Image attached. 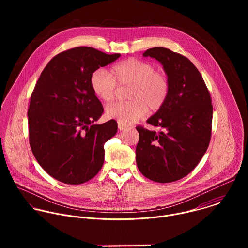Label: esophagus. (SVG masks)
<instances>
[{"label":"esophagus","instance_id":"1","mask_svg":"<svg viewBox=\"0 0 248 248\" xmlns=\"http://www.w3.org/2000/svg\"><path fill=\"white\" fill-rule=\"evenodd\" d=\"M118 127H119V130H124V129H125L127 126L125 125V124H118Z\"/></svg>","mask_w":248,"mask_h":248}]
</instances>
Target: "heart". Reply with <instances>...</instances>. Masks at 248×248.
<instances>
[{"label": "heart", "mask_w": 248, "mask_h": 248, "mask_svg": "<svg viewBox=\"0 0 248 248\" xmlns=\"http://www.w3.org/2000/svg\"><path fill=\"white\" fill-rule=\"evenodd\" d=\"M117 83L120 86L131 85V101L109 106L106 109V117L123 124H130L142 118L148 109L159 110L169 92V82L164 74L155 70L150 62L133 58L115 64L111 74L104 68H98L90 78L94 94L105 103H110L115 98Z\"/></svg>", "instance_id": "1"}]
</instances>
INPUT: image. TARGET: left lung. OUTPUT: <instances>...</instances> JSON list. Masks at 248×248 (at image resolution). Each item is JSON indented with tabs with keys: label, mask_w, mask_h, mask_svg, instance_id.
<instances>
[{
	"label": "left lung",
	"mask_w": 248,
	"mask_h": 248,
	"mask_svg": "<svg viewBox=\"0 0 248 248\" xmlns=\"http://www.w3.org/2000/svg\"><path fill=\"white\" fill-rule=\"evenodd\" d=\"M143 57L156 59L168 78L169 92L162 107L147 120L160 131L137 126L138 170L161 184L179 181L200 162L210 142L213 107L202 76L185 56L155 47Z\"/></svg>",
	"instance_id": "1"
}]
</instances>
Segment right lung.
<instances>
[{
    "label": "right lung",
    "mask_w": 248,
    "mask_h": 248,
    "mask_svg": "<svg viewBox=\"0 0 248 248\" xmlns=\"http://www.w3.org/2000/svg\"><path fill=\"white\" fill-rule=\"evenodd\" d=\"M120 57L85 46L69 49L49 62L35 85L27 112L30 147L44 170L61 183L84 184L103 166L104 144L117 133L118 124L95 123L104 109L90 78Z\"/></svg>",
    "instance_id": "1"
}]
</instances>
